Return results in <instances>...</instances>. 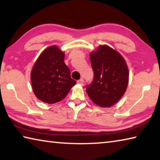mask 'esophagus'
Listing matches in <instances>:
<instances>
[{"mask_svg":"<svg viewBox=\"0 0 160 160\" xmlns=\"http://www.w3.org/2000/svg\"><path fill=\"white\" fill-rule=\"evenodd\" d=\"M77 82H78V84H80V85H83V84H84V80L82 79V78H81V79L78 80Z\"/></svg>","mask_w":160,"mask_h":160,"instance_id":"1","label":"esophagus"}]
</instances>
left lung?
<instances>
[{
    "mask_svg": "<svg viewBox=\"0 0 160 160\" xmlns=\"http://www.w3.org/2000/svg\"><path fill=\"white\" fill-rule=\"evenodd\" d=\"M93 81L86 92L94 104L109 107L118 102L128 83V69L122 56L107 45L99 46L90 53Z\"/></svg>",
    "mask_w": 160,
    "mask_h": 160,
    "instance_id": "1",
    "label": "left lung"
}]
</instances>
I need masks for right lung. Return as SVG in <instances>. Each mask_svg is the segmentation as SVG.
I'll use <instances>...</instances> for the list:
<instances>
[{
  "label": "right lung",
  "mask_w": 160,
  "mask_h": 160,
  "mask_svg": "<svg viewBox=\"0 0 160 160\" xmlns=\"http://www.w3.org/2000/svg\"><path fill=\"white\" fill-rule=\"evenodd\" d=\"M65 53L56 46H51L40 54L31 72V82L38 99L47 104L63 99L76 81L64 63Z\"/></svg>",
  "instance_id": "1"
}]
</instances>
